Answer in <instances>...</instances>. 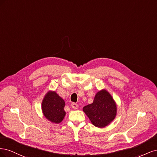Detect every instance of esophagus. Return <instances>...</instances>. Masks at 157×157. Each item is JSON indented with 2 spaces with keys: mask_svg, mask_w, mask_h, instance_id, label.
<instances>
[{
  "mask_svg": "<svg viewBox=\"0 0 157 157\" xmlns=\"http://www.w3.org/2000/svg\"><path fill=\"white\" fill-rule=\"evenodd\" d=\"M71 107H72L74 109H77L78 107V105L76 103H73L72 104H71Z\"/></svg>",
  "mask_w": 157,
  "mask_h": 157,
  "instance_id": "1",
  "label": "esophagus"
}]
</instances>
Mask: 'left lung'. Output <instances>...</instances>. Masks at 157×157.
I'll list each match as a JSON object with an SVG mask.
<instances>
[{
    "label": "left lung",
    "mask_w": 157,
    "mask_h": 157,
    "mask_svg": "<svg viewBox=\"0 0 157 157\" xmlns=\"http://www.w3.org/2000/svg\"><path fill=\"white\" fill-rule=\"evenodd\" d=\"M117 109L111 95L106 90H101L96 94L92 103L83 107V111L93 125L103 128L115 119Z\"/></svg>",
    "instance_id": "obj_1"
}]
</instances>
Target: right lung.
<instances>
[{
	"instance_id": "right-lung-1",
	"label": "right lung",
	"mask_w": 157,
	"mask_h": 157,
	"mask_svg": "<svg viewBox=\"0 0 157 157\" xmlns=\"http://www.w3.org/2000/svg\"><path fill=\"white\" fill-rule=\"evenodd\" d=\"M65 101L54 91L47 92L42 102V111L44 116L52 122L58 124L65 116Z\"/></svg>"
}]
</instances>
